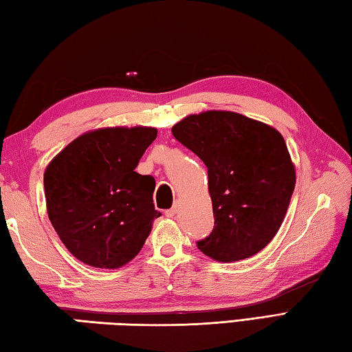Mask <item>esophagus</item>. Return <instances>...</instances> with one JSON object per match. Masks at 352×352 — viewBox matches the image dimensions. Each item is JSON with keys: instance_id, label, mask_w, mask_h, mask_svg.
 Instances as JSON below:
<instances>
[{"instance_id": "1", "label": "esophagus", "mask_w": 352, "mask_h": 352, "mask_svg": "<svg viewBox=\"0 0 352 352\" xmlns=\"http://www.w3.org/2000/svg\"><path fill=\"white\" fill-rule=\"evenodd\" d=\"M177 212H178V206L175 204V206H172L170 209L166 210V217H170V219H172V217H174Z\"/></svg>"}]
</instances>
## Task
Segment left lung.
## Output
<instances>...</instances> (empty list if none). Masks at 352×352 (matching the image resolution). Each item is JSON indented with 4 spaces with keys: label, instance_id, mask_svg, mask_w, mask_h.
<instances>
[{
    "label": "left lung",
    "instance_id": "obj_1",
    "mask_svg": "<svg viewBox=\"0 0 352 352\" xmlns=\"http://www.w3.org/2000/svg\"><path fill=\"white\" fill-rule=\"evenodd\" d=\"M172 133L208 168L215 225L198 249L223 263L260 252L282 226L296 188L282 133L229 111L189 115Z\"/></svg>",
    "mask_w": 352,
    "mask_h": 352
}]
</instances>
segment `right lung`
<instances>
[{
  "label": "right lung",
  "mask_w": 352,
  "mask_h": 352,
  "mask_svg": "<svg viewBox=\"0 0 352 352\" xmlns=\"http://www.w3.org/2000/svg\"><path fill=\"white\" fill-rule=\"evenodd\" d=\"M155 127H104L69 143L44 172L49 220L74 257L117 270L142 251L160 214L155 180L135 172Z\"/></svg>",
  "instance_id": "right-lung-1"
}]
</instances>
